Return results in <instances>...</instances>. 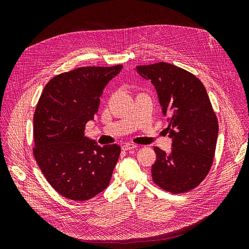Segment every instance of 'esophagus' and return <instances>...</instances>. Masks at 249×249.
Listing matches in <instances>:
<instances>
[{
	"label": "esophagus",
	"mask_w": 249,
	"mask_h": 249,
	"mask_svg": "<svg viewBox=\"0 0 249 249\" xmlns=\"http://www.w3.org/2000/svg\"><path fill=\"white\" fill-rule=\"evenodd\" d=\"M137 145L136 144H133V143H125L124 145H123V149L124 150H131V149H134L136 148Z\"/></svg>",
	"instance_id": "esophagus-1"
}]
</instances>
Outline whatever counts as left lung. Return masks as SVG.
I'll use <instances>...</instances> for the list:
<instances>
[{"instance_id": "obj_1", "label": "left lung", "mask_w": 249, "mask_h": 249, "mask_svg": "<svg viewBox=\"0 0 249 249\" xmlns=\"http://www.w3.org/2000/svg\"><path fill=\"white\" fill-rule=\"evenodd\" d=\"M137 71L156 87L173 139L170 154L154 147V183L173 194L190 191L208 176L215 156L218 119L207 90L193 73L166 62L139 65Z\"/></svg>"}]
</instances>
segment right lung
Returning <instances> with one entry per match:
<instances>
[{"label": "right lung", "instance_id": "add662e5", "mask_svg": "<svg viewBox=\"0 0 249 249\" xmlns=\"http://www.w3.org/2000/svg\"><path fill=\"white\" fill-rule=\"evenodd\" d=\"M123 65L86 66L57 74L44 87L33 117V155L50 185L65 198L84 201L108 187L120 155L84 136L100 97Z\"/></svg>", "mask_w": 249, "mask_h": 249}]
</instances>
